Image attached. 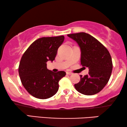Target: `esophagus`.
I'll return each instance as SVG.
<instances>
[{
    "mask_svg": "<svg viewBox=\"0 0 127 127\" xmlns=\"http://www.w3.org/2000/svg\"><path fill=\"white\" fill-rule=\"evenodd\" d=\"M66 74H69V75H70V74H72V72H66Z\"/></svg>",
    "mask_w": 127,
    "mask_h": 127,
    "instance_id": "esophagus-1",
    "label": "esophagus"
}]
</instances>
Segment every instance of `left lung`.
Segmentation results:
<instances>
[{
  "mask_svg": "<svg viewBox=\"0 0 127 127\" xmlns=\"http://www.w3.org/2000/svg\"><path fill=\"white\" fill-rule=\"evenodd\" d=\"M67 36L78 43L81 49V65L89 68L88 74L80 75L74 84L76 90L86 95L96 94L108 83L112 74V57L106 48L98 40L85 32Z\"/></svg>",
  "mask_w": 127,
  "mask_h": 127,
  "instance_id": "8db88e82",
  "label": "left lung"
}]
</instances>
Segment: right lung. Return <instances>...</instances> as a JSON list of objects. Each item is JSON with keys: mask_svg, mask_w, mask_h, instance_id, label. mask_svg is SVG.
<instances>
[{"mask_svg": "<svg viewBox=\"0 0 127 127\" xmlns=\"http://www.w3.org/2000/svg\"><path fill=\"white\" fill-rule=\"evenodd\" d=\"M64 39V36L39 38L31 44L21 57L19 75L24 88L33 96L45 99L58 91L59 81L66 73L49 70L46 62L55 60Z\"/></svg>", "mask_w": 127, "mask_h": 127, "instance_id": "right-lung-1", "label": "right lung"}]
</instances>
